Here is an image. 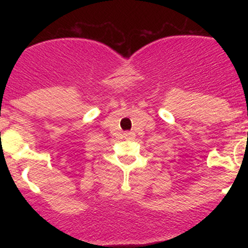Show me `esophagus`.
I'll use <instances>...</instances> for the list:
<instances>
[{
  "instance_id": "esophagus-1",
  "label": "esophagus",
  "mask_w": 248,
  "mask_h": 248,
  "mask_svg": "<svg viewBox=\"0 0 248 248\" xmlns=\"http://www.w3.org/2000/svg\"><path fill=\"white\" fill-rule=\"evenodd\" d=\"M124 136H126L127 139H133L134 138V134L132 132H127V133H124Z\"/></svg>"
}]
</instances>
